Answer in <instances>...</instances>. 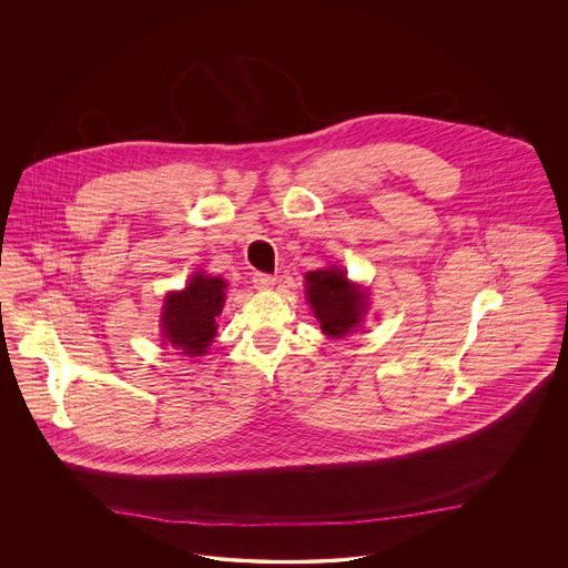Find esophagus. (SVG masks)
Wrapping results in <instances>:
<instances>
[{"label":"esophagus","mask_w":568,"mask_h":568,"mask_svg":"<svg viewBox=\"0 0 568 568\" xmlns=\"http://www.w3.org/2000/svg\"><path fill=\"white\" fill-rule=\"evenodd\" d=\"M274 283H276V278H274L272 274H264V272H255V274H253V285H255V290H271Z\"/></svg>","instance_id":"obj_1"}]
</instances>
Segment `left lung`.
Instances as JSON below:
<instances>
[{
    "label": "left lung",
    "mask_w": 568,
    "mask_h": 568,
    "mask_svg": "<svg viewBox=\"0 0 568 568\" xmlns=\"http://www.w3.org/2000/svg\"><path fill=\"white\" fill-rule=\"evenodd\" d=\"M306 297L320 322L322 332L332 338H343L362 324L366 313V292L347 278L338 266L306 272Z\"/></svg>",
    "instance_id": "left-lung-1"
}]
</instances>
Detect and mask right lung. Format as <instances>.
Returning a JSON list of instances; mask_svg holds the SVG:
<instances>
[{
    "mask_svg": "<svg viewBox=\"0 0 568 568\" xmlns=\"http://www.w3.org/2000/svg\"><path fill=\"white\" fill-rule=\"evenodd\" d=\"M227 283L221 276L200 271L181 292H170L163 300L162 341L181 353L204 355L216 336V317L225 304Z\"/></svg>",
    "mask_w": 568,
    "mask_h": 568,
    "instance_id": "obj_1",
    "label": "right lung"
}]
</instances>
